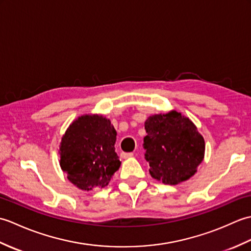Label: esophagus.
Segmentation results:
<instances>
[{
  "label": "esophagus",
  "instance_id": "1",
  "mask_svg": "<svg viewBox=\"0 0 251 251\" xmlns=\"http://www.w3.org/2000/svg\"><path fill=\"white\" fill-rule=\"evenodd\" d=\"M121 156H122L123 158H128V157L134 156V153H132V152H128V153H126V152H123V153L121 154Z\"/></svg>",
  "mask_w": 251,
  "mask_h": 251
}]
</instances>
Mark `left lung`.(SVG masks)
Listing matches in <instances>:
<instances>
[{
	"instance_id": "obj_1",
	"label": "left lung",
	"mask_w": 251,
	"mask_h": 251,
	"mask_svg": "<svg viewBox=\"0 0 251 251\" xmlns=\"http://www.w3.org/2000/svg\"><path fill=\"white\" fill-rule=\"evenodd\" d=\"M146 159L152 178L175 185L197 172L205 153L204 138L189 117L177 111L155 114L145 123Z\"/></svg>"
}]
</instances>
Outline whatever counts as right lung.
I'll use <instances>...</instances> for the list:
<instances>
[{
    "instance_id": "add662e5",
    "label": "right lung",
    "mask_w": 251,
    "mask_h": 251,
    "mask_svg": "<svg viewBox=\"0 0 251 251\" xmlns=\"http://www.w3.org/2000/svg\"><path fill=\"white\" fill-rule=\"evenodd\" d=\"M116 130L110 120L98 114L77 117L63 135L60 167L78 189L104 188L121 166L115 153Z\"/></svg>"
}]
</instances>
